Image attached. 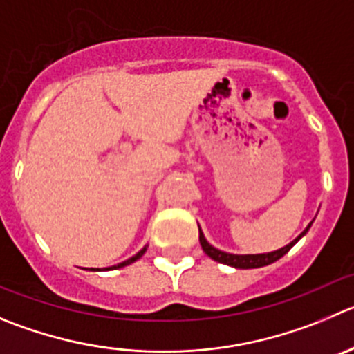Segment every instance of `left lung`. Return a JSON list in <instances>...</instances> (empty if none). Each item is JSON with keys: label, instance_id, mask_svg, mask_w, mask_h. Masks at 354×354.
<instances>
[{"label": "left lung", "instance_id": "8db88e82", "mask_svg": "<svg viewBox=\"0 0 354 354\" xmlns=\"http://www.w3.org/2000/svg\"><path fill=\"white\" fill-rule=\"evenodd\" d=\"M311 224H309L308 227H306V230L302 231V233L299 234L294 241H290L287 247H281L274 252H268V254H247V255L227 254V252H222V250H218V248L212 247V245L207 241V238H205L203 231L200 230V225H198V230H200L201 248H203L205 254H207L210 259H214L215 262H221V264L231 266V268H236V269H255V268H264V266L272 264V262H276L278 259L283 257V255L287 254V252L290 250V248L294 247V245L297 243V241L301 240L306 233H308L309 227H311Z\"/></svg>", "mask_w": 354, "mask_h": 354}]
</instances>
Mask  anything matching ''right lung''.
<instances>
[{
	"label": "right lung",
	"mask_w": 354,
	"mask_h": 354,
	"mask_svg": "<svg viewBox=\"0 0 354 354\" xmlns=\"http://www.w3.org/2000/svg\"><path fill=\"white\" fill-rule=\"evenodd\" d=\"M146 250H147V245H146V247H144V248H142V250H140V252H137V254H136V255H133V257H130V259H129V261H124V262H120V264H118V266H113V268H114V269H120V268H124V266H129V264H132V262L139 261V259H140V257H142V255H144V254H146Z\"/></svg>",
	"instance_id": "right-lung-1"
}]
</instances>
